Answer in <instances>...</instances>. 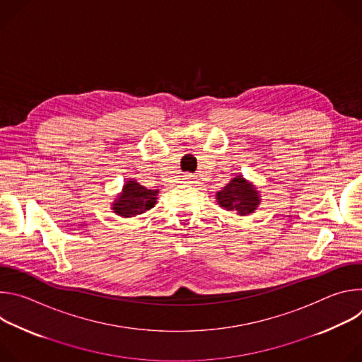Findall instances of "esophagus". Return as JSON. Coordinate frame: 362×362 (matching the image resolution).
Here are the masks:
<instances>
[{
	"label": "esophagus",
	"mask_w": 362,
	"mask_h": 362,
	"mask_svg": "<svg viewBox=\"0 0 362 362\" xmlns=\"http://www.w3.org/2000/svg\"><path fill=\"white\" fill-rule=\"evenodd\" d=\"M183 180H185V182H187V183H193V182H194V176L187 173V175H185V176H183Z\"/></svg>",
	"instance_id": "obj_1"
}]
</instances>
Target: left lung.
<instances>
[{
    "instance_id": "obj_1",
    "label": "left lung",
    "mask_w": 362,
    "mask_h": 362,
    "mask_svg": "<svg viewBox=\"0 0 362 362\" xmlns=\"http://www.w3.org/2000/svg\"><path fill=\"white\" fill-rule=\"evenodd\" d=\"M216 200L222 209L246 216L259 208L261 192L252 182L239 175L230 179L222 190L216 192Z\"/></svg>"
}]
</instances>
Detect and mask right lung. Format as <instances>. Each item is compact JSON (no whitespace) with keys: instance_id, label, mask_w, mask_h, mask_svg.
Returning <instances> with one entry per match:
<instances>
[{"instance_id":"right-lung-1","label":"right lung","mask_w":362,"mask_h":362,"mask_svg":"<svg viewBox=\"0 0 362 362\" xmlns=\"http://www.w3.org/2000/svg\"><path fill=\"white\" fill-rule=\"evenodd\" d=\"M159 189H147L134 179L124 182L122 192L112 203V211L122 218H133L141 215L158 203Z\"/></svg>"}]
</instances>
